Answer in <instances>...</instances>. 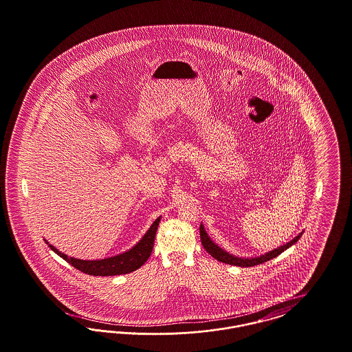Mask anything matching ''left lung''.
<instances>
[{
	"mask_svg": "<svg viewBox=\"0 0 352 352\" xmlns=\"http://www.w3.org/2000/svg\"><path fill=\"white\" fill-rule=\"evenodd\" d=\"M201 245L204 247V250L208 252L214 258H217L218 261H221L224 264H230V265H234V267H254V265H258V264H263V263H267L269 260L277 257L278 254H281L283 252L286 251L287 248H290L293 244H296L300 237L302 236L301 234H297L293 240H290L289 243H286L284 245L278 247V248H274L273 251L267 252L264 254H260V256H256V257H237L234 254H231L230 252L223 250L221 247H219L217 243H214L211 240V237L208 236V234L204 230V226L201 224Z\"/></svg>",
	"mask_w": 352,
	"mask_h": 352,
	"instance_id": "1",
	"label": "left lung"
}]
</instances>
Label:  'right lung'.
I'll return each mask as SVG.
<instances>
[{"label":"right lung","instance_id":"obj_1","mask_svg":"<svg viewBox=\"0 0 352 352\" xmlns=\"http://www.w3.org/2000/svg\"><path fill=\"white\" fill-rule=\"evenodd\" d=\"M160 221H161V217L153 221L146 234H144L141 240L131 250L115 254L112 257L101 258V260H80L75 257H68L67 254L58 251L54 245H51L46 239H45V243L50 247L51 251L55 252L58 256L66 260L68 264H71L72 267L79 269L80 272L87 274H91V276L126 274L142 267L146 263V260L151 257L153 245H154V237H155Z\"/></svg>","mask_w":352,"mask_h":352}]
</instances>
